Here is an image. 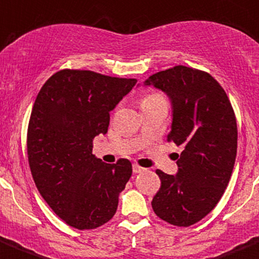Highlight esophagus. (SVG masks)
<instances>
[{"mask_svg":"<svg viewBox=\"0 0 259 259\" xmlns=\"http://www.w3.org/2000/svg\"><path fill=\"white\" fill-rule=\"evenodd\" d=\"M143 170H144V168L140 167L139 164H137V163H134V164H133V172L134 173H140V172H143Z\"/></svg>","mask_w":259,"mask_h":259,"instance_id":"1","label":"esophagus"}]
</instances>
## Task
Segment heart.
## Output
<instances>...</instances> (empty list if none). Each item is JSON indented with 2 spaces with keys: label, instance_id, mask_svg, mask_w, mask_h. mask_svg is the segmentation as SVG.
<instances>
[{
  "label": "heart",
  "instance_id": "heart-1",
  "mask_svg": "<svg viewBox=\"0 0 259 259\" xmlns=\"http://www.w3.org/2000/svg\"><path fill=\"white\" fill-rule=\"evenodd\" d=\"M157 104H165V97L163 96L159 92H150V94H147L145 96L142 97L140 100V106L147 107V106H153V105Z\"/></svg>",
  "mask_w": 259,
  "mask_h": 259
}]
</instances>
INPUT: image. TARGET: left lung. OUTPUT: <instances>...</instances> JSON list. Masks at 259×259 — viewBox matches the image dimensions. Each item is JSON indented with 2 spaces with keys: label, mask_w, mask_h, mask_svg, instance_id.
Instances as JSON below:
<instances>
[{
  "label": "left lung",
  "mask_w": 259,
  "mask_h": 259,
  "mask_svg": "<svg viewBox=\"0 0 259 259\" xmlns=\"http://www.w3.org/2000/svg\"><path fill=\"white\" fill-rule=\"evenodd\" d=\"M169 97L172 129L168 142L182 145L176 176L155 170L160 188L153 197L155 215L176 227H190L222 199L237 155L234 110L219 82L185 66L160 71L144 82Z\"/></svg>",
  "instance_id": "1"
}]
</instances>
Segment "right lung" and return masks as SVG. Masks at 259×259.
<instances>
[{
  "label": "right lung",
  "instance_id": "1",
  "mask_svg": "<svg viewBox=\"0 0 259 259\" xmlns=\"http://www.w3.org/2000/svg\"><path fill=\"white\" fill-rule=\"evenodd\" d=\"M135 83V78L62 69L35 100L26 139L30 170L50 209L76 229H95L112 219L132 177L129 159L104 163L92 148L95 137L107 133L110 111Z\"/></svg>",
  "mask_w": 259,
  "mask_h": 259
}]
</instances>
